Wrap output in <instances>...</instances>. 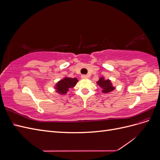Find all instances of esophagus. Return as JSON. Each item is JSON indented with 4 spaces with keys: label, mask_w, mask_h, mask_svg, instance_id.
I'll return each mask as SVG.
<instances>
[{
    "label": "esophagus",
    "mask_w": 160,
    "mask_h": 160,
    "mask_svg": "<svg viewBox=\"0 0 160 160\" xmlns=\"http://www.w3.org/2000/svg\"><path fill=\"white\" fill-rule=\"evenodd\" d=\"M88 78H89V77L88 75H83L81 76V79H88Z\"/></svg>",
    "instance_id": "34e87169"
}]
</instances>
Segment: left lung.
I'll use <instances>...</instances> for the list:
<instances>
[{"label":"left lung","instance_id":"obj_1","mask_svg":"<svg viewBox=\"0 0 160 160\" xmlns=\"http://www.w3.org/2000/svg\"><path fill=\"white\" fill-rule=\"evenodd\" d=\"M97 85L102 89L101 92L104 93H109L115 89L113 83H111V81L110 79H105L104 77H100L99 80L97 81Z\"/></svg>","mask_w":160,"mask_h":160}]
</instances>
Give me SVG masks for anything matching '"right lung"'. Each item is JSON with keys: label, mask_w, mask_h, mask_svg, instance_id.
Listing matches in <instances>:
<instances>
[{"label": "right lung", "mask_w": 160, "mask_h": 160, "mask_svg": "<svg viewBox=\"0 0 160 160\" xmlns=\"http://www.w3.org/2000/svg\"><path fill=\"white\" fill-rule=\"evenodd\" d=\"M78 82L77 78H71V77H65L55 84L54 88L57 93L60 95H65L70 88H72L76 85Z\"/></svg>", "instance_id": "right-lung-1"}]
</instances>
